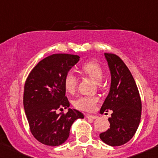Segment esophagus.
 <instances>
[{
  "label": "esophagus",
  "instance_id": "1",
  "mask_svg": "<svg viewBox=\"0 0 158 158\" xmlns=\"http://www.w3.org/2000/svg\"><path fill=\"white\" fill-rule=\"evenodd\" d=\"M85 118L88 119H92V120H94V119H96L97 116L96 115H91V114H85Z\"/></svg>",
  "mask_w": 158,
  "mask_h": 158
}]
</instances>
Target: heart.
Returning a JSON list of instances; mask_svg holds the SVG:
<instances>
[{
	"instance_id": "b5f03b06",
	"label": "heart",
	"mask_w": 158,
	"mask_h": 158,
	"mask_svg": "<svg viewBox=\"0 0 158 158\" xmlns=\"http://www.w3.org/2000/svg\"><path fill=\"white\" fill-rule=\"evenodd\" d=\"M82 70L95 82H100L103 78V70L97 62L90 61L82 65ZM64 88L68 92H73L76 86V77L72 71L66 73L64 77ZM98 98L95 96H80L73 102V105L78 109L82 111H92L95 109Z\"/></svg>"
}]
</instances>
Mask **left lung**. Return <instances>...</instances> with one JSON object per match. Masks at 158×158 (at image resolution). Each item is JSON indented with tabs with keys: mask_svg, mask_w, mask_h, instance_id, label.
Returning a JSON list of instances; mask_svg holds the SVG:
<instances>
[{
	"mask_svg": "<svg viewBox=\"0 0 158 158\" xmlns=\"http://www.w3.org/2000/svg\"><path fill=\"white\" fill-rule=\"evenodd\" d=\"M111 73L109 95L100 109L102 114L112 111L109 118L110 128L99 135L102 141L110 146H120L130 141L139 126L141 101L135 81L120 57L104 53Z\"/></svg>",
	"mask_w": 158,
	"mask_h": 158,
	"instance_id": "8db88e82",
	"label": "left lung"
}]
</instances>
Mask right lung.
<instances>
[{"label":"right lung","mask_w":158,"mask_h":158,"mask_svg":"<svg viewBox=\"0 0 158 158\" xmlns=\"http://www.w3.org/2000/svg\"><path fill=\"white\" fill-rule=\"evenodd\" d=\"M80 57L71 54H52L40 61L27 79L23 108L35 138L48 146H59L69 136L70 128L82 112L69 109L66 114L58 110L69 107L66 96L64 77Z\"/></svg>","instance_id":"1"}]
</instances>
